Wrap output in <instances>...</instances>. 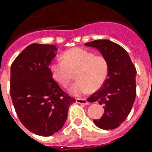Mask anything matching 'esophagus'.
<instances>
[{
    "instance_id": "1",
    "label": "esophagus",
    "mask_w": 152,
    "mask_h": 152,
    "mask_svg": "<svg viewBox=\"0 0 152 152\" xmlns=\"http://www.w3.org/2000/svg\"><path fill=\"white\" fill-rule=\"evenodd\" d=\"M76 103L79 104H84V105H88V102L86 99H80V98H77L76 99Z\"/></svg>"
}]
</instances>
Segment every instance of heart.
Masks as SVG:
<instances>
[{
    "instance_id": "1",
    "label": "heart",
    "mask_w": 152,
    "mask_h": 152,
    "mask_svg": "<svg viewBox=\"0 0 152 152\" xmlns=\"http://www.w3.org/2000/svg\"><path fill=\"white\" fill-rule=\"evenodd\" d=\"M62 59L52 63L51 72L55 80L63 87L69 85L76 72L77 81L68 90L73 96H82L91 90L100 89L109 76L110 64L107 58L84 48L77 47L66 51Z\"/></svg>"
}]
</instances>
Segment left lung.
Returning <instances> with one entry per match:
<instances>
[{
    "instance_id": "obj_1",
    "label": "left lung",
    "mask_w": 152,
    "mask_h": 152,
    "mask_svg": "<svg viewBox=\"0 0 152 152\" xmlns=\"http://www.w3.org/2000/svg\"><path fill=\"white\" fill-rule=\"evenodd\" d=\"M105 56L110 64L109 76L100 90L88 98L98 102L104 113L94 123L102 129H114L125 121L132 110L136 96V69L123 47L108 39H98L85 43Z\"/></svg>"
}]
</instances>
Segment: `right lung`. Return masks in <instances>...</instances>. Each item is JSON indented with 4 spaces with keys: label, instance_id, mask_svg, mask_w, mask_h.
I'll return each instance as SVG.
<instances>
[{
    "label": "right lung",
    "instance_id": "right-lung-1",
    "mask_svg": "<svg viewBox=\"0 0 152 152\" xmlns=\"http://www.w3.org/2000/svg\"><path fill=\"white\" fill-rule=\"evenodd\" d=\"M56 51L54 45L31 44L10 68V94L17 116L28 130L42 136L62 128L75 102L52 78L49 64Z\"/></svg>",
    "mask_w": 152,
    "mask_h": 152
}]
</instances>
